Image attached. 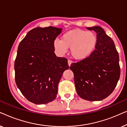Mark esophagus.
Here are the masks:
<instances>
[{"mask_svg": "<svg viewBox=\"0 0 127 127\" xmlns=\"http://www.w3.org/2000/svg\"><path fill=\"white\" fill-rule=\"evenodd\" d=\"M67 63H68V65H69V66H70L71 65V64H72V61H70V60H68V61H67Z\"/></svg>", "mask_w": 127, "mask_h": 127, "instance_id": "1", "label": "esophagus"}]
</instances>
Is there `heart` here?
<instances>
[{"label":"heart","instance_id":"heart-1","mask_svg":"<svg viewBox=\"0 0 127 127\" xmlns=\"http://www.w3.org/2000/svg\"><path fill=\"white\" fill-rule=\"evenodd\" d=\"M96 43L97 37L94 32L74 29L64 33L61 40H55L53 45L58 54H65L67 48H70L73 58L76 60H83L91 54Z\"/></svg>","mask_w":127,"mask_h":127}]
</instances>
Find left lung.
<instances>
[{
    "label": "left lung",
    "mask_w": 127,
    "mask_h": 127,
    "mask_svg": "<svg viewBox=\"0 0 127 127\" xmlns=\"http://www.w3.org/2000/svg\"><path fill=\"white\" fill-rule=\"evenodd\" d=\"M96 33L95 49L87 58L71 64L76 91L90 101L107 98L117 86L120 76L119 55L113 40L100 27L87 28Z\"/></svg>",
    "instance_id": "left-lung-1"
}]
</instances>
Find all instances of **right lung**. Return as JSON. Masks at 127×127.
I'll list each match as a JSON object with an SVG mask.
<instances>
[{
    "mask_svg": "<svg viewBox=\"0 0 127 127\" xmlns=\"http://www.w3.org/2000/svg\"><path fill=\"white\" fill-rule=\"evenodd\" d=\"M62 28L37 27L27 34L19 44L14 63L17 87L29 101L41 105L53 101L64 71L65 58L57 57L54 41Z\"/></svg>",
    "mask_w": 127,
    "mask_h": 127,
    "instance_id": "add662e5",
    "label": "right lung"
}]
</instances>
